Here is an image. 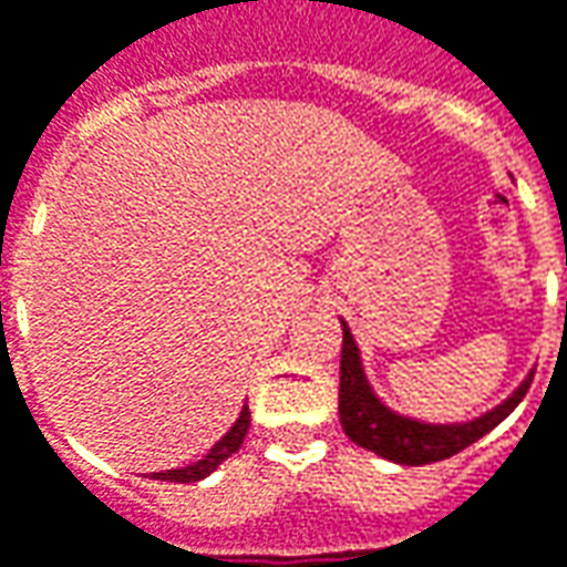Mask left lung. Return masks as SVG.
I'll return each mask as SVG.
<instances>
[{
  "instance_id": "left-lung-1",
  "label": "left lung",
  "mask_w": 567,
  "mask_h": 567,
  "mask_svg": "<svg viewBox=\"0 0 567 567\" xmlns=\"http://www.w3.org/2000/svg\"><path fill=\"white\" fill-rule=\"evenodd\" d=\"M530 381H534V375H527L509 400H503L496 410L477 415L472 422H460V425L415 422V419H406V415L391 413L379 396L372 394V388H369V381L363 375L357 341H353L348 322H344L338 415H341V425H344V434L350 441L379 453L381 460L400 462V465H429V462L456 456L460 450L481 441L487 431H494L522 403Z\"/></svg>"
}]
</instances>
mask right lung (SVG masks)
Instances as JSON below:
<instances>
[{
  "label": "right lung",
  "instance_id": "right-lung-1",
  "mask_svg": "<svg viewBox=\"0 0 567 567\" xmlns=\"http://www.w3.org/2000/svg\"><path fill=\"white\" fill-rule=\"evenodd\" d=\"M248 429H251V413H248V406L241 410V415L235 419V425L229 431H226V437L223 441H217L214 444V450L204 456V460L192 462V465H186V468H171V472H154L152 477H157V481H176V484H195V481H202V477H207L214 468H217L219 462L229 460L238 446L245 444V434H248Z\"/></svg>",
  "mask_w": 567,
  "mask_h": 567
}]
</instances>
